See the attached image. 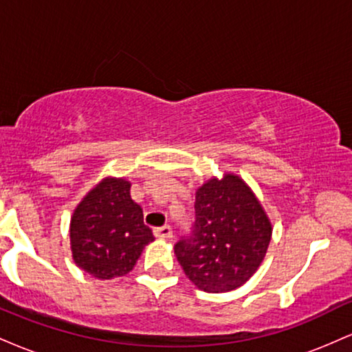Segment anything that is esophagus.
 <instances>
[{
  "mask_svg": "<svg viewBox=\"0 0 352 352\" xmlns=\"http://www.w3.org/2000/svg\"><path fill=\"white\" fill-rule=\"evenodd\" d=\"M153 235L157 238H172V228L168 225H164V227L153 230Z\"/></svg>",
  "mask_w": 352,
  "mask_h": 352,
  "instance_id": "1",
  "label": "esophagus"
}]
</instances>
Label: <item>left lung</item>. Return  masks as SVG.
Returning <instances> with one entry per match:
<instances>
[{"label": "left lung", "mask_w": 352, "mask_h": 352, "mask_svg": "<svg viewBox=\"0 0 352 352\" xmlns=\"http://www.w3.org/2000/svg\"><path fill=\"white\" fill-rule=\"evenodd\" d=\"M272 223L240 177L212 179L195 193L192 232L175 243V256L199 289L225 293L246 283L263 261Z\"/></svg>", "instance_id": "8db88e82"}]
</instances>
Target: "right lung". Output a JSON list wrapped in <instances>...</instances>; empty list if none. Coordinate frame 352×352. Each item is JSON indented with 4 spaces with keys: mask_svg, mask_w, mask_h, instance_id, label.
<instances>
[{
    "mask_svg": "<svg viewBox=\"0 0 352 352\" xmlns=\"http://www.w3.org/2000/svg\"><path fill=\"white\" fill-rule=\"evenodd\" d=\"M131 184L104 179L84 197L71 220L76 265L99 280L124 276L134 268L144 246L153 240L140 205L131 199Z\"/></svg>",
    "mask_w": 352,
    "mask_h": 352,
    "instance_id": "add662e5",
    "label": "right lung"
}]
</instances>
